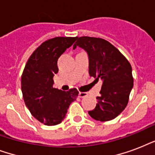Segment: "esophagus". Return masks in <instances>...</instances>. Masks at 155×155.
<instances>
[{
  "mask_svg": "<svg viewBox=\"0 0 155 155\" xmlns=\"http://www.w3.org/2000/svg\"><path fill=\"white\" fill-rule=\"evenodd\" d=\"M87 92H79V97H80V98H83V97H87Z\"/></svg>",
  "mask_w": 155,
  "mask_h": 155,
  "instance_id": "1",
  "label": "esophagus"
}]
</instances>
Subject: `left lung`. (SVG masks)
I'll return each instance as SVG.
<instances>
[{"label": "left lung", "instance_id": "left-lung-1", "mask_svg": "<svg viewBox=\"0 0 155 155\" xmlns=\"http://www.w3.org/2000/svg\"><path fill=\"white\" fill-rule=\"evenodd\" d=\"M77 47L87 52L90 76L103 80L101 96L97 97L98 103L88 114L100 121L113 120L129 101L134 87L131 65L115 47L102 38L77 37L73 49Z\"/></svg>", "mask_w": 155, "mask_h": 155}]
</instances>
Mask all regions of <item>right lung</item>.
Listing matches in <instances>:
<instances>
[{
    "mask_svg": "<svg viewBox=\"0 0 155 155\" xmlns=\"http://www.w3.org/2000/svg\"><path fill=\"white\" fill-rule=\"evenodd\" d=\"M76 38L56 37L44 42L31 54L23 71L21 92L25 105L33 117L46 125L62 122L79 94L76 88L65 92L53 87L58 58Z\"/></svg>",
    "mask_w": 155,
    "mask_h": 155,
    "instance_id": "right-lung-1",
    "label": "right lung"
}]
</instances>
